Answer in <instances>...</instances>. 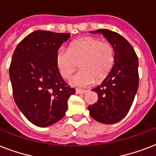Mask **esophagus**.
<instances>
[{
	"label": "esophagus",
	"instance_id": "esophagus-1",
	"mask_svg": "<svg viewBox=\"0 0 156 156\" xmlns=\"http://www.w3.org/2000/svg\"><path fill=\"white\" fill-rule=\"evenodd\" d=\"M75 92L76 94H86V93L87 92V90H81V89H76Z\"/></svg>",
	"mask_w": 156,
	"mask_h": 156
}]
</instances>
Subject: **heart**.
<instances>
[{
	"mask_svg": "<svg viewBox=\"0 0 156 156\" xmlns=\"http://www.w3.org/2000/svg\"><path fill=\"white\" fill-rule=\"evenodd\" d=\"M116 58V50L111 43L94 36H86L73 41L68 50H59L56 62L61 77L68 79L78 68L81 70L71 78L73 87H84L100 83L111 72Z\"/></svg>",
	"mask_w": 156,
	"mask_h": 156,
	"instance_id": "obj_1",
	"label": "heart"
}]
</instances>
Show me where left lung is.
Listing matches in <instances>:
<instances>
[{
	"label": "left lung",
	"mask_w": 156,
	"mask_h": 156,
	"mask_svg": "<svg viewBox=\"0 0 156 156\" xmlns=\"http://www.w3.org/2000/svg\"><path fill=\"white\" fill-rule=\"evenodd\" d=\"M91 33H101L113 45L116 58L111 72L93 91L98 101L88 110L93 119L104 124L118 122L127 115L138 88V59L132 45L120 34L108 29Z\"/></svg>",
	"instance_id": "obj_1"
}]
</instances>
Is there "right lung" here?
<instances>
[{"mask_svg": "<svg viewBox=\"0 0 156 156\" xmlns=\"http://www.w3.org/2000/svg\"><path fill=\"white\" fill-rule=\"evenodd\" d=\"M69 33L35 30L16 47L9 66L14 101L35 126L47 127L66 114L68 100L75 93L56 66L57 51Z\"/></svg>", "mask_w": 156, "mask_h": 156, "instance_id": "1", "label": "right lung"}]
</instances>
